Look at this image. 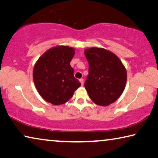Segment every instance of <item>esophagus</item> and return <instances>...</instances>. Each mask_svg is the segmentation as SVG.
Returning a JSON list of instances; mask_svg holds the SVG:
<instances>
[{
  "label": "esophagus",
  "instance_id": "obj_1",
  "mask_svg": "<svg viewBox=\"0 0 158 158\" xmlns=\"http://www.w3.org/2000/svg\"><path fill=\"white\" fill-rule=\"evenodd\" d=\"M79 81L81 82V85H83V84H84V80H83V79H82V78L80 79V80H79Z\"/></svg>",
  "mask_w": 158,
  "mask_h": 158
}]
</instances>
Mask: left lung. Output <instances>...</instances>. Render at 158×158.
<instances>
[{"label":"left lung","mask_w":158,"mask_h":158,"mask_svg":"<svg viewBox=\"0 0 158 158\" xmlns=\"http://www.w3.org/2000/svg\"><path fill=\"white\" fill-rule=\"evenodd\" d=\"M89 74L85 82L90 99L99 106H108L123 94L127 71L122 61L112 52L101 48L85 50Z\"/></svg>","instance_id":"1"}]
</instances>
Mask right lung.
I'll return each instance as SVG.
<instances>
[{
	"mask_svg": "<svg viewBox=\"0 0 158 158\" xmlns=\"http://www.w3.org/2000/svg\"><path fill=\"white\" fill-rule=\"evenodd\" d=\"M75 49L58 45L45 52L35 62L33 78L38 93L44 100L53 105H61L73 97L81 86L75 78L70 62Z\"/></svg>",
	"mask_w": 158,
	"mask_h": 158,
	"instance_id": "right-lung-1",
	"label": "right lung"
}]
</instances>
